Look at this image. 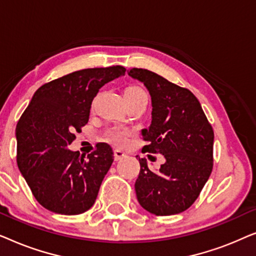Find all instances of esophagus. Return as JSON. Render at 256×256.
<instances>
[{"label": "esophagus", "instance_id": "1", "mask_svg": "<svg viewBox=\"0 0 256 256\" xmlns=\"http://www.w3.org/2000/svg\"><path fill=\"white\" fill-rule=\"evenodd\" d=\"M124 157H126V154L122 152V150H120V149L114 150V160H120L124 158Z\"/></svg>", "mask_w": 256, "mask_h": 256}]
</instances>
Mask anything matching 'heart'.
Segmentation results:
<instances>
[{
  "mask_svg": "<svg viewBox=\"0 0 256 256\" xmlns=\"http://www.w3.org/2000/svg\"><path fill=\"white\" fill-rule=\"evenodd\" d=\"M124 98H144V99H148V96L141 87L130 86L124 90ZM104 136L112 142L118 143V144H124L128 140L129 132L121 127H112L104 132Z\"/></svg>",
  "mask_w": 256,
  "mask_h": 256,
  "instance_id": "obj_1",
  "label": "heart"
}]
</instances>
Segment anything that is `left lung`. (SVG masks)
I'll use <instances>...</instances> for the list:
<instances>
[{"instance_id": "obj_1", "label": "left lung", "mask_w": 256, "mask_h": 256, "mask_svg": "<svg viewBox=\"0 0 256 256\" xmlns=\"http://www.w3.org/2000/svg\"><path fill=\"white\" fill-rule=\"evenodd\" d=\"M128 74L143 82L152 96V124L142 129L149 144L142 152L166 158L158 171H152L146 160L138 157L136 197L152 214H178L194 204L212 172L214 132L188 88L144 68H132Z\"/></svg>"}]
</instances>
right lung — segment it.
Masks as SVG:
<instances>
[{
	"mask_svg": "<svg viewBox=\"0 0 256 256\" xmlns=\"http://www.w3.org/2000/svg\"><path fill=\"white\" fill-rule=\"evenodd\" d=\"M124 66L85 68L44 84L16 127L17 166L37 202L48 211L74 216L92 208L113 163L107 143L85 156L68 146L90 118L104 84L124 76Z\"/></svg>",
	"mask_w": 256,
	"mask_h": 256,
	"instance_id": "right-lung-1",
	"label": "right lung"
}]
</instances>
